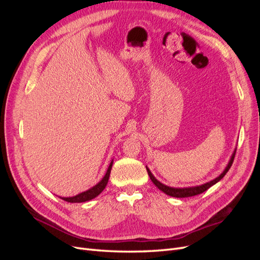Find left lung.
I'll return each instance as SVG.
<instances>
[{
    "instance_id": "left-lung-1",
    "label": "left lung",
    "mask_w": 260,
    "mask_h": 260,
    "mask_svg": "<svg viewBox=\"0 0 260 260\" xmlns=\"http://www.w3.org/2000/svg\"><path fill=\"white\" fill-rule=\"evenodd\" d=\"M234 157H235V152L233 153V155H232V157H231V159H230L229 164H228L226 168L224 169V171L222 172L221 175H220L219 177H217L215 180L210 181V182H207V183H205V184H202V185H200V186L182 187V188L170 187V186H167V185H165V184L160 183L159 181L157 180V179L152 175V172L149 171V169H148V168H146V170H147V174H148L149 178H151V180H152V182H153L157 187H158L160 191H162L164 193H166V194H167V195H169V196H172V198H190V196L199 195V194H201V193H203V192L207 191L210 186H212L214 184H216V183L218 182V181L221 180V179L225 176L226 172L229 171V169L231 168L232 164H233V160H234Z\"/></svg>"
}]
</instances>
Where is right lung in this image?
I'll use <instances>...</instances> for the list:
<instances>
[{"mask_svg": "<svg viewBox=\"0 0 260 260\" xmlns=\"http://www.w3.org/2000/svg\"><path fill=\"white\" fill-rule=\"evenodd\" d=\"M112 166H113V161L109 165V167L107 169L106 175L104 176V178L102 179L100 182L95 185L93 186L90 190L85 191L83 193L78 194L76 196H73V198H61V200H64L68 203H82V202H86V201H90L94 198H96L99 194L102 193V191L104 190L107 182H108V179H109V175H111V170H112Z\"/></svg>", "mask_w": 260, "mask_h": 260, "instance_id": "1", "label": "right lung"}]
</instances>
